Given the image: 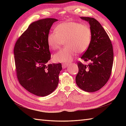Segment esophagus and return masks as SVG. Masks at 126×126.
<instances>
[{"label":"esophagus","mask_w":126,"mask_h":126,"mask_svg":"<svg viewBox=\"0 0 126 126\" xmlns=\"http://www.w3.org/2000/svg\"><path fill=\"white\" fill-rule=\"evenodd\" d=\"M69 66V64L68 63H63L62 64V67L63 68H65L66 67H68Z\"/></svg>","instance_id":"esophagus-1"}]
</instances>
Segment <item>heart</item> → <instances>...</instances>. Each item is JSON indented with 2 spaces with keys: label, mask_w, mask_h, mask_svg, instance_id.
I'll return each mask as SVG.
<instances>
[{
  "label": "heart",
  "mask_w": 126,
  "mask_h": 126,
  "mask_svg": "<svg viewBox=\"0 0 126 126\" xmlns=\"http://www.w3.org/2000/svg\"><path fill=\"white\" fill-rule=\"evenodd\" d=\"M55 31L47 36V44L53 50L60 47L65 41L66 47L53 56L57 62H69L73 60L77 51L79 53L85 51L92 42V31L89 26L76 22H65L59 24Z\"/></svg>",
  "instance_id": "b5f03b06"
}]
</instances>
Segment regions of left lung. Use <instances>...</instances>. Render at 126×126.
<instances>
[{
  "label": "left lung",
  "instance_id": "left-lung-1",
  "mask_svg": "<svg viewBox=\"0 0 126 126\" xmlns=\"http://www.w3.org/2000/svg\"><path fill=\"white\" fill-rule=\"evenodd\" d=\"M89 22L92 31V42L81 56L84 65L77 63L79 72L76 83L79 88L87 92H95L102 88L110 78L113 67L114 53L111 42L101 24L95 18L81 17Z\"/></svg>",
  "mask_w": 126,
  "mask_h": 126
}]
</instances>
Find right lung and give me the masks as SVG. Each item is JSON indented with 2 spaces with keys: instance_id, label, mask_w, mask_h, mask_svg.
I'll return each instance as SVG.
<instances>
[{
  "instance_id": "1",
  "label": "right lung",
  "mask_w": 126,
  "mask_h": 126,
  "mask_svg": "<svg viewBox=\"0 0 126 126\" xmlns=\"http://www.w3.org/2000/svg\"><path fill=\"white\" fill-rule=\"evenodd\" d=\"M55 18L32 23L16 42L14 47L18 81L28 92L38 96L50 94L57 88L61 63L48 64L51 58L47 36Z\"/></svg>"
}]
</instances>
